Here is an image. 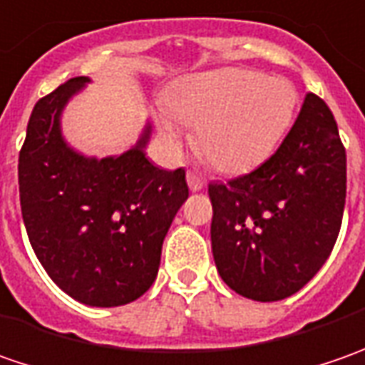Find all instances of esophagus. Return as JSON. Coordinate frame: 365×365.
I'll return each mask as SVG.
<instances>
[{
    "instance_id": "esophagus-1",
    "label": "esophagus",
    "mask_w": 365,
    "mask_h": 365,
    "mask_svg": "<svg viewBox=\"0 0 365 365\" xmlns=\"http://www.w3.org/2000/svg\"><path fill=\"white\" fill-rule=\"evenodd\" d=\"M187 182H189V189L195 190V192L203 189V185H205L203 178H201L199 175H195V173H187Z\"/></svg>"
}]
</instances>
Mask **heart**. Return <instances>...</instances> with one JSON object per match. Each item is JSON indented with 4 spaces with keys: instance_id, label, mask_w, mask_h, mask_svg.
<instances>
[{
    "instance_id": "obj_1",
    "label": "heart",
    "mask_w": 365,
    "mask_h": 365,
    "mask_svg": "<svg viewBox=\"0 0 365 365\" xmlns=\"http://www.w3.org/2000/svg\"><path fill=\"white\" fill-rule=\"evenodd\" d=\"M164 106L180 123L195 128L197 154L219 173H244L266 160L294 120L299 93L284 78L256 71L219 68L182 78L166 93ZM162 138L180 144V130L158 118Z\"/></svg>"
}]
</instances>
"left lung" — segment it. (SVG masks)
Returning <instances> with one entry per match:
<instances>
[{"mask_svg":"<svg viewBox=\"0 0 365 365\" xmlns=\"http://www.w3.org/2000/svg\"><path fill=\"white\" fill-rule=\"evenodd\" d=\"M345 148L315 93L266 162L211 182V247L219 276L245 299L282 301L329 258L345 207Z\"/></svg>","mask_w":365,"mask_h":365,"instance_id":"8db88e82","label":"left lung"}]
</instances>
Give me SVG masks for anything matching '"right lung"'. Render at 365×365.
I'll return each instance as SVG.
<instances>
[{
  "label": "right lung",
  "instance_id": "add662e5",
  "mask_svg": "<svg viewBox=\"0 0 365 365\" xmlns=\"http://www.w3.org/2000/svg\"><path fill=\"white\" fill-rule=\"evenodd\" d=\"M87 77L42 97L18 160L28 240L48 276L75 301L121 307L156 280L162 242L189 197L185 168L162 170L138 144L121 156L87 158L66 146L61 113Z\"/></svg>",
  "mask_w": 365,
  "mask_h": 365
}]
</instances>
